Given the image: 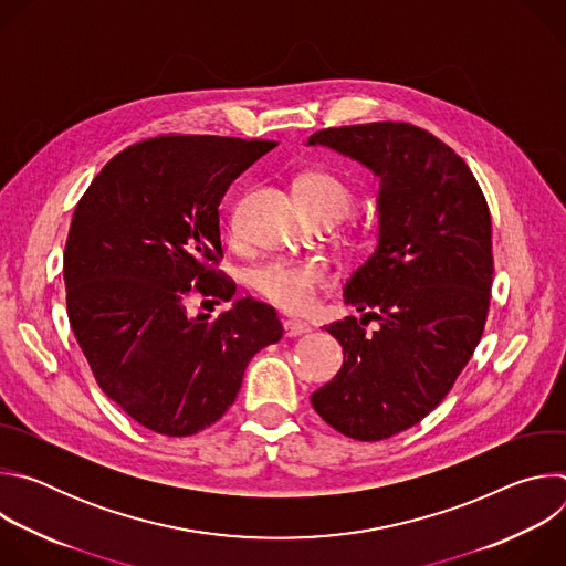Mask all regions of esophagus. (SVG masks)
<instances>
[{
	"label": "esophagus",
	"instance_id": "obj_1",
	"mask_svg": "<svg viewBox=\"0 0 566 566\" xmlns=\"http://www.w3.org/2000/svg\"><path fill=\"white\" fill-rule=\"evenodd\" d=\"M311 327L304 325V322H297V319H284V336L286 338H297V336H304L308 334Z\"/></svg>",
	"mask_w": 566,
	"mask_h": 566
}]
</instances>
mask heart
Wrapping results in <instances>:
<instances>
[{"label": "heart", "mask_w": 566, "mask_h": 566, "mask_svg": "<svg viewBox=\"0 0 566 566\" xmlns=\"http://www.w3.org/2000/svg\"><path fill=\"white\" fill-rule=\"evenodd\" d=\"M295 190L304 210L329 212L338 219H343L354 203L352 188L329 172L304 175L295 184ZM327 282L329 271L317 260L275 258L249 273V284L258 295L293 313L306 311L313 304L315 293L327 286Z\"/></svg>", "instance_id": "1"}]
</instances>
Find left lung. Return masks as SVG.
I'll return each instance as SVG.
<instances>
[{
    "label": "left lung",
    "instance_id": "8db88e82",
    "mask_svg": "<svg viewBox=\"0 0 566 566\" xmlns=\"http://www.w3.org/2000/svg\"><path fill=\"white\" fill-rule=\"evenodd\" d=\"M306 145L349 156L380 181L378 244L343 289L379 329L367 335L354 315L327 325L345 360L311 406L349 439H389L439 406L481 340L493 286L489 203L465 160L410 123L319 129Z\"/></svg>",
    "mask_w": 566,
    "mask_h": 566
}]
</instances>
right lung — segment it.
Wrapping results in <instances>:
<instances>
[{"mask_svg":"<svg viewBox=\"0 0 566 566\" xmlns=\"http://www.w3.org/2000/svg\"><path fill=\"white\" fill-rule=\"evenodd\" d=\"M273 140L156 136L116 154L75 206L66 313L101 389L143 428L190 437L232 406L251 358L284 334L275 308L234 300L190 318L192 292L232 301L214 271L219 203Z\"/></svg>","mask_w":566,"mask_h":566,"instance_id":"right-lung-1","label":"right lung"}]
</instances>
